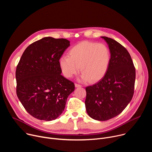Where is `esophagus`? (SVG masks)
<instances>
[{
	"label": "esophagus",
	"instance_id": "1",
	"mask_svg": "<svg viewBox=\"0 0 152 152\" xmlns=\"http://www.w3.org/2000/svg\"><path fill=\"white\" fill-rule=\"evenodd\" d=\"M75 86H76V88H77V87H81V86H82V85H79V84H77V83H75Z\"/></svg>",
	"mask_w": 152,
	"mask_h": 152
}]
</instances>
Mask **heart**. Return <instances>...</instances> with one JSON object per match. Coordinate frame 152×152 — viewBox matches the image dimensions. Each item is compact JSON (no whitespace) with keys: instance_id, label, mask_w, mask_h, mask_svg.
<instances>
[{"instance_id":"obj_1","label":"heart","mask_w":152,"mask_h":152,"mask_svg":"<svg viewBox=\"0 0 152 152\" xmlns=\"http://www.w3.org/2000/svg\"><path fill=\"white\" fill-rule=\"evenodd\" d=\"M111 53L103 44L82 41L73 46L69 56L59 60L60 69L66 77L70 78L79 70L82 73L80 79L96 82L102 79L109 68Z\"/></svg>"}]
</instances>
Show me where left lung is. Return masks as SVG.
<instances>
[{"mask_svg":"<svg viewBox=\"0 0 152 152\" xmlns=\"http://www.w3.org/2000/svg\"><path fill=\"white\" fill-rule=\"evenodd\" d=\"M108 45L111 60L104 76L86 87V113L92 118L106 121L119 115L131 101L135 81V68L128 51L119 42L101 37Z\"/></svg>","mask_w":152,"mask_h":152,"instance_id":"left-lung-1","label":"left lung"}]
</instances>
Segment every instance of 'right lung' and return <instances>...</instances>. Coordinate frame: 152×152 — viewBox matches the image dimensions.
Returning <instances> with one entry per match:
<instances>
[{
  "label": "right lung",
  "mask_w": 152,
  "mask_h": 152,
  "mask_svg": "<svg viewBox=\"0 0 152 152\" xmlns=\"http://www.w3.org/2000/svg\"><path fill=\"white\" fill-rule=\"evenodd\" d=\"M69 46L66 39L45 37L25 49L17 65V97L26 111L38 120L57 118L75 90L74 83L61 75L59 65Z\"/></svg>",
  "instance_id": "add662e5"
}]
</instances>
